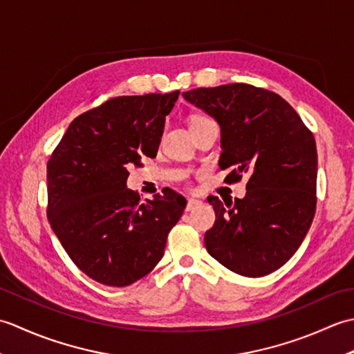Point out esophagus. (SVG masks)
Returning a JSON list of instances; mask_svg holds the SVG:
<instances>
[{
  "instance_id": "1",
  "label": "esophagus",
  "mask_w": 354,
  "mask_h": 354,
  "mask_svg": "<svg viewBox=\"0 0 354 354\" xmlns=\"http://www.w3.org/2000/svg\"><path fill=\"white\" fill-rule=\"evenodd\" d=\"M199 204H201V201L189 198V199H187V207H185V209H187V212H190V209H193L194 207H198Z\"/></svg>"
}]
</instances>
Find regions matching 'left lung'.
Listing matches in <instances>:
<instances>
[{"label": "left lung", "instance_id": "8db88e82", "mask_svg": "<svg viewBox=\"0 0 354 354\" xmlns=\"http://www.w3.org/2000/svg\"><path fill=\"white\" fill-rule=\"evenodd\" d=\"M184 99L221 126L219 167L227 183L250 176L243 199L208 196L216 222L205 232L213 259L245 277L281 268L309 231L317 209L313 133L283 97L248 84L196 88Z\"/></svg>", "mask_w": 354, "mask_h": 354}]
</instances>
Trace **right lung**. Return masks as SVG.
<instances>
[{
  "mask_svg": "<svg viewBox=\"0 0 354 354\" xmlns=\"http://www.w3.org/2000/svg\"><path fill=\"white\" fill-rule=\"evenodd\" d=\"M179 91L122 95L76 117L47 164V217L74 265L123 288L162 259L187 201L173 190L140 202L127 167L155 158Z\"/></svg>",
  "mask_w": 354,
  "mask_h": 354,
  "instance_id": "add662e5",
  "label": "right lung"
}]
</instances>
